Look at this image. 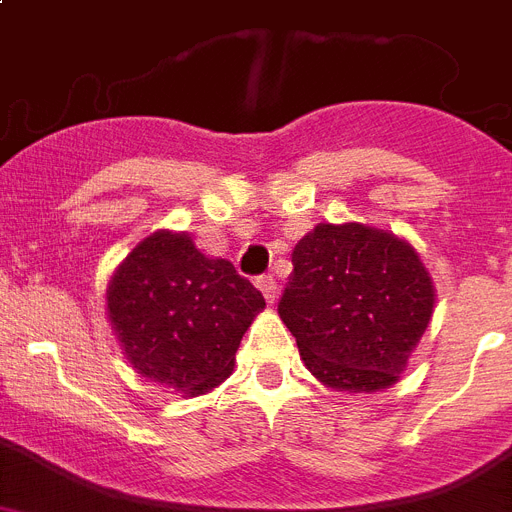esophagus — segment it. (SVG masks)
I'll list each match as a JSON object with an SVG mask.
<instances>
[{"label":"esophagus","instance_id":"esophagus-1","mask_svg":"<svg viewBox=\"0 0 512 512\" xmlns=\"http://www.w3.org/2000/svg\"><path fill=\"white\" fill-rule=\"evenodd\" d=\"M257 289L263 291V296L265 299H268V304H273L276 302V296H278V283H276V278L270 276H260L257 278Z\"/></svg>","mask_w":512,"mask_h":512}]
</instances>
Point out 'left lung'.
<instances>
[{"mask_svg": "<svg viewBox=\"0 0 512 512\" xmlns=\"http://www.w3.org/2000/svg\"><path fill=\"white\" fill-rule=\"evenodd\" d=\"M291 265L278 315L309 372L349 393L393 385L435 307L414 247L362 223H320L296 244Z\"/></svg>", "mask_w": 512, "mask_h": 512, "instance_id": "8db88e82", "label": "left lung"}]
</instances>
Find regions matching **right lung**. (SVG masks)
I'll return each instance as SVG.
<instances>
[{
  "mask_svg": "<svg viewBox=\"0 0 512 512\" xmlns=\"http://www.w3.org/2000/svg\"><path fill=\"white\" fill-rule=\"evenodd\" d=\"M109 320L143 377L200 395L234 369L263 294L229 260L197 252L187 234L158 231L132 249L106 291Z\"/></svg>",
  "mask_w": 512,
  "mask_h": 512,
  "instance_id": "right-lung-1",
  "label": "right lung"
}]
</instances>
